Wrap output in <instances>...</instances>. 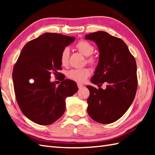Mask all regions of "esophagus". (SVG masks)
I'll use <instances>...</instances> for the list:
<instances>
[{
    "instance_id": "1",
    "label": "esophagus",
    "mask_w": 155,
    "mask_h": 155,
    "mask_svg": "<svg viewBox=\"0 0 155 155\" xmlns=\"http://www.w3.org/2000/svg\"><path fill=\"white\" fill-rule=\"evenodd\" d=\"M77 86L78 87V88H81L82 87H83V84H81V83H77Z\"/></svg>"
}]
</instances>
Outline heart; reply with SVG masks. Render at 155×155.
Returning a JSON list of instances; mask_svg holds the SVG:
<instances>
[{
    "label": "heart",
    "mask_w": 155,
    "mask_h": 155,
    "mask_svg": "<svg viewBox=\"0 0 155 155\" xmlns=\"http://www.w3.org/2000/svg\"><path fill=\"white\" fill-rule=\"evenodd\" d=\"M76 48L81 53L87 57V62L91 65H94L97 62V58L94 56L92 55L94 52V46L86 41H80L76 45ZM70 51L68 48H64L61 55V63L63 67H67L69 62ZM91 74V71L87 68H76L69 71L67 76L71 80L78 83H83Z\"/></svg>",
    "instance_id": "heart-1"
}]
</instances>
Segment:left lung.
<instances>
[{"label": "left lung", "instance_id": "left-lung-1", "mask_svg": "<svg viewBox=\"0 0 155 155\" xmlns=\"http://www.w3.org/2000/svg\"><path fill=\"white\" fill-rule=\"evenodd\" d=\"M95 42L99 50V61L91 82L99 88L87 86L90 91L87 100L89 116L101 124L115 122L132 104L137 89V64L127 45L122 39L106 32L85 35ZM104 82L107 88H100Z\"/></svg>", "mask_w": 155, "mask_h": 155}]
</instances>
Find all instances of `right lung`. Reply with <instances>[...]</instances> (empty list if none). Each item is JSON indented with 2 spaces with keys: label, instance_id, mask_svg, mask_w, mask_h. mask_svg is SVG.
I'll return each mask as SVG.
<instances>
[{
  "label": "right lung",
  "instance_id": "obj_1",
  "mask_svg": "<svg viewBox=\"0 0 155 155\" xmlns=\"http://www.w3.org/2000/svg\"><path fill=\"white\" fill-rule=\"evenodd\" d=\"M75 40L58 33L47 32L27 42L12 71L15 97L22 113L41 125L53 123L64 114L65 99L78 91L73 81L65 79L58 87L50 81L51 74L61 73L63 49Z\"/></svg>",
  "mask_w": 155,
  "mask_h": 155
}]
</instances>
